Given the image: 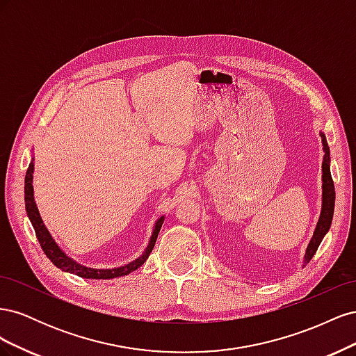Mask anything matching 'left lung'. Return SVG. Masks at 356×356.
I'll return each instance as SVG.
<instances>
[{"instance_id": "obj_1", "label": "left lung", "mask_w": 356, "mask_h": 356, "mask_svg": "<svg viewBox=\"0 0 356 356\" xmlns=\"http://www.w3.org/2000/svg\"><path fill=\"white\" fill-rule=\"evenodd\" d=\"M322 136V145H324V161H322V211H321V217L318 221V225L314 233V238H312L307 250H306V255H305V266L312 260V257L315 255L316 250L319 248L322 239L327 234L331 221H332V213H334V200H336V191H334V182L331 178V172H330V147L327 144V139L324 136V134H321Z\"/></svg>"}]
</instances>
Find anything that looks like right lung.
<instances>
[{
	"mask_svg": "<svg viewBox=\"0 0 356 356\" xmlns=\"http://www.w3.org/2000/svg\"><path fill=\"white\" fill-rule=\"evenodd\" d=\"M32 174H34V160L31 161L28 170H26V175H25V208L28 212V217L32 222V227L35 230L37 234V239L42 248V251L49 257V260L55 264L58 268H62L63 272H70L77 275L80 277H86V279H113V277H118V276H124L132 273L134 270H136L138 267H141L145 260L148 258L149 252L153 251L154 243L157 241V236L159 232L161 229V224L165 221V217H161L157 220L156 225H154V232L152 234V239H149V243L147 246V250L144 251V254L136 258L135 261L129 263L123 267H117V268H90V267H84L79 263H75L74 260L68 255H65V252H62L60 248L56 245V242L53 241V238L50 236L49 230L46 229L44 222H42L38 209H37V204L34 202V188H32Z\"/></svg>",
	"mask_w": 356,
	"mask_h": 356,
	"instance_id": "obj_1",
	"label": "right lung"
}]
</instances>
